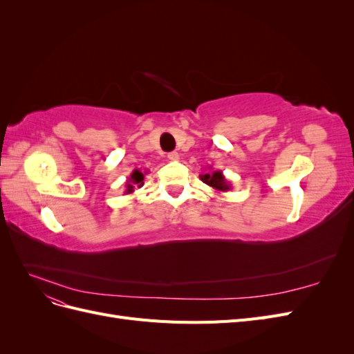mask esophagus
Returning <instances> with one entry per match:
<instances>
[{"label":"esophagus","mask_w":354,"mask_h":354,"mask_svg":"<svg viewBox=\"0 0 354 354\" xmlns=\"http://www.w3.org/2000/svg\"><path fill=\"white\" fill-rule=\"evenodd\" d=\"M168 159L169 160H178L180 155L177 152H171V153H168Z\"/></svg>","instance_id":"esophagus-1"}]
</instances>
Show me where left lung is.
Segmentation results:
<instances>
[{"label":"left lung","mask_w":354,"mask_h":354,"mask_svg":"<svg viewBox=\"0 0 354 354\" xmlns=\"http://www.w3.org/2000/svg\"><path fill=\"white\" fill-rule=\"evenodd\" d=\"M199 177H201V180L203 181V183L208 185L211 189H214L216 192H218V194H223V192H227V190L232 189L227 178L224 177L223 171H220V169H212L209 167V169L207 171V173L205 174H201Z\"/></svg>","instance_id":"left-lung-1"}]
</instances>
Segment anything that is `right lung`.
Returning <instances> with one entry per match:
<instances>
[{
	"label": "right lung",
	"instance_id": "obj_1",
	"mask_svg": "<svg viewBox=\"0 0 354 354\" xmlns=\"http://www.w3.org/2000/svg\"><path fill=\"white\" fill-rule=\"evenodd\" d=\"M145 176L140 169H134L133 173L130 174V177H128L127 183H125V192L124 195H130L134 192V189H140L143 185H145Z\"/></svg>",
	"mask_w": 354,
	"mask_h": 354
}]
</instances>
